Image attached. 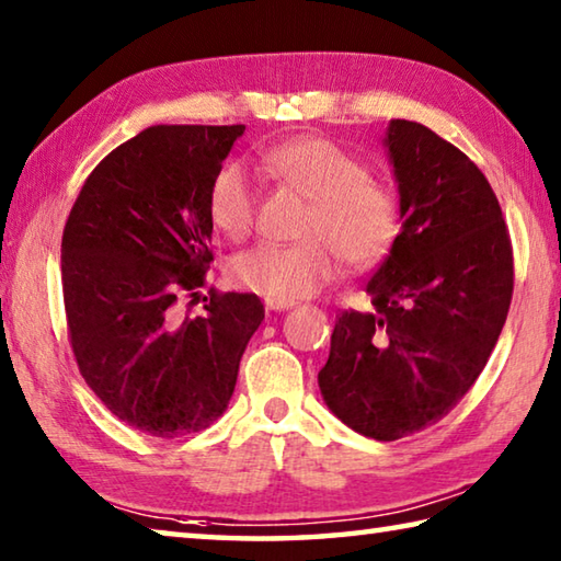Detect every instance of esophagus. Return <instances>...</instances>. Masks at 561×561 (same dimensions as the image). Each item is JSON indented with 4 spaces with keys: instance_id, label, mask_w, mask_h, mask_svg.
<instances>
[{
    "instance_id": "esophagus-1",
    "label": "esophagus",
    "mask_w": 561,
    "mask_h": 561,
    "mask_svg": "<svg viewBox=\"0 0 561 561\" xmlns=\"http://www.w3.org/2000/svg\"><path fill=\"white\" fill-rule=\"evenodd\" d=\"M296 302H288V300H273V298H265V310L271 312H283V310H290Z\"/></svg>"
}]
</instances>
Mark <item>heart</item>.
Listing matches in <instances>:
<instances>
[{
    "label": "heart",
    "instance_id": "1",
    "mask_svg": "<svg viewBox=\"0 0 561 561\" xmlns=\"http://www.w3.org/2000/svg\"><path fill=\"white\" fill-rule=\"evenodd\" d=\"M263 170L310 202L302 243H261L236 255L231 275L241 288L273 300H300L337 275V253L350 268H369L399 236V202L371 180L367 164L322 137H298L259 152ZM211 221L231 239H245L255 221V192L241 164L216 172Z\"/></svg>",
    "mask_w": 561,
    "mask_h": 561
}]
</instances>
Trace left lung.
<instances>
[{"label":"left lung","instance_id":"1","mask_svg":"<svg viewBox=\"0 0 561 561\" xmlns=\"http://www.w3.org/2000/svg\"><path fill=\"white\" fill-rule=\"evenodd\" d=\"M401 231L345 310L318 385L342 424L397 440L436 424L476 385L513 298V249L497 196L468 157L421 123L389 121Z\"/></svg>","mask_w":561,"mask_h":561}]
</instances>
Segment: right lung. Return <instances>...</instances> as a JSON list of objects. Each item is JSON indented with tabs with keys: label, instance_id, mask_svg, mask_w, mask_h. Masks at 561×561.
<instances>
[{
	"label": "right lung",
	"instance_id": "add662e5",
	"mask_svg": "<svg viewBox=\"0 0 561 561\" xmlns=\"http://www.w3.org/2000/svg\"><path fill=\"white\" fill-rule=\"evenodd\" d=\"M243 125H157L105 157L68 214L61 283L78 369L142 434L202 431L229 407L265 310L253 293L211 290L180 318L214 261L209 190Z\"/></svg>",
	"mask_w": 561,
	"mask_h": 561
}]
</instances>
